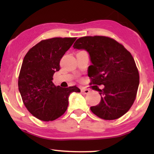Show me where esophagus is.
<instances>
[{"label": "esophagus", "mask_w": 154, "mask_h": 154, "mask_svg": "<svg viewBox=\"0 0 154 154\" xmlns=\"http://www.w3.org/2000/svg\"><path fill=\"white\" fill-rule=\"evenodd\" d=\"M81 92H83V93H84V94H88V93H89V92H90V90L85 89V88H82V89H81Z\"/></svg>", "instance_id": "34e87169"}]
</instances>
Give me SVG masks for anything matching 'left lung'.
I'll use <instances>...</instances> for the list:
<instances>
[{
	"instance_id": "obj_1",
	"label": "left lung",
	"mask_w": 154,
	"mask_h": 154,
	"mask_svg": "<svg viewBox=\"0 0 154 154\" xmlns=\"http://www.w3.org/2000/svg\"><path fill=\"white\" fill-rule=\"evenodd\" d=\"M76 50H85L92 64L88 76L101 95L100 104L91 106L92 112L104 120L121 117L133 104L140 84V75L132 54L123 45L106 36H85L73 44Z\"/></svg>"
}]
</instances>
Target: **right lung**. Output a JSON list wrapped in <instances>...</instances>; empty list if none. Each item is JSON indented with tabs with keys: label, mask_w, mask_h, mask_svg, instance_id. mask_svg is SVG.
I'll use <instances>...</instances> for the list:
<instances>
[{
	"label": "right lung",
	"mask_w": 154,
	"mask_h": 154,
	"mask_svg": "<svg viewBox=\"0 0 154 154\" xmlns=\"http://www.w3.org/2000/svg\"><path fill=\"white\" fill-rule=\"evenodd\" d=\"M76 38L43 40L25 55L19 75L18 88L28 111L43 121H54L66 111L71 93L81 92L76 86L66 88L52 83L60 71V62Z\"/></svg>",
	"instance_id": "right-lung-1"
}]
</instances>
